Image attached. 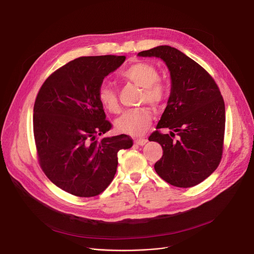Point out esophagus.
Masks as SVG:
<instances>
[{
    "label": "esophagus",
    "instance_id": "esophagus-1",
    "mask_svg": "<svg viewBox=\"0 0 254 254\" xmlns=\"http://www.w3.org/2000/svg\"><path fill=\"white\" fill-rule=\"evenodd\" d=\"M147 142H148V140L146 138H140V139L134 140V143H136L139 146H144Z\"/></svg>",
    "mask_w": 254,
    "mask_h": 254
}]
</instances>
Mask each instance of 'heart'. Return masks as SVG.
<instances>
[{"instance_id":"obj_1","label":"heart","mask_w":254,"mask_h":254,"mask_svg":"<svg viewBox=\"0 0 254 254\" xmlns=\"http://www.w3.org/2000/svg\"><path fill=\"white\" fill-rule=\"evenodd\" d=\"M122 76L143 89L142 102L157 106L165 100L167 90L164 82L159 79L160 73L154 65L147 62L134 63L122 72ZM98 100L109 112L117 113L120 111L117 92L111 84H101L98 90ZM151 122V111L142 107L125 112L116 121V127L130 136H141L147 130Z\"/></svg>"}]
</instances>
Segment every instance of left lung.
I'll list each match as a JSON object with an SVG mask.
<instances>
[{"label": "left lung", "mask_w": 254, "mask_h": 254, "mask_svg": "<svg viewBox=\"0 0 254 254\" xmlns=\"http://www.w3.org/2000/svg\"><path fill=\"white\" fill-rule=\"evenodd\" d=\"M138 55L162 59L172 78L167 106L157 130L149 137L163 150L155 171L176 187H193L208 178L222 159L226 124L223 96L203 67L176 48L158 46ZM159 128L171 132L162 134Z\"/></svg>", "instance_id": "obj_1"}]
</instances>
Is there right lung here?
<instances>
[{"instance_id": "1", "label": "right lung", "mask_w": 254, "mask_h": 254, "mask_svg": "<svg viewBox=\"0 0 254 254\" xmlns=\"http://www.w3.org/2000/svg\"><path fill=\"white\" fill-rule=\"evenodd\" d=\"M126 56L79 57L54 71L33 106L38 160L48 179L65 192L94 197L112 182L117 153L132 146L127 134L98 140L112 125L98 100L105 76Z\"/></svg>"}]
</instances>
